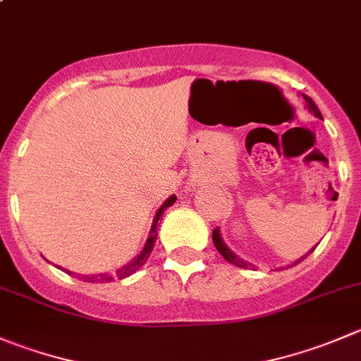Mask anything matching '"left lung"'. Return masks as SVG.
Instances as JSON below:
<instances>
[{"instance_id": "8db88e82", "label": "left lung", "mask_w": 361, "mask_h": 361, "mask_svg": "<svg viewBox=\"0 0 361 361\" xmlns=\"http://www.w3.org/2000/svg\"><path fill=\"white\" fill-rule=\"evenodd\" d=\"M303 100H305L307 102V107H309V111L310 113H314V116H317V118H321V113H319V109H317V106L316 104H314V100L310 99V97H307V95H303ZM212 238H213V243H215V247H216V250L220 252V254H222V257L226 259L227 262H231V264H234V266H238V268H254V264H250V262H247V261H243V259L241 257H238L236 254H234L233 250H231L229 247H227L226 243H224V240H222V236H220V231H219V227H216V229H213V233H212ZM317 247V245H316ZM314 247V248H316ZM312 248V250H314ZM312 250H309V254ZM309 254H305L303 255L302 259H305L307 255ZM302 259H298V261L295 262V264H298L300 261H302Z\"/></svg>"}]
</instances>
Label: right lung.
I'll return each instance as SVG.
<instances>
[{"instance_id": "obj_1", "label": "right lung", "mask_w": 361, "mask_h": 361, "mask_svg": "<svg viewBox=\"0 0 361 361\" xmlns=\"http://www.w3.org/2000/svg\"><path fill=\"white\" fill-rule=\"evenodd\" d=\"M174 201H176V195H171V197L166 199V202H164V204L160 206L159 212H157V215H155V219H153L152 231H149V236H148V240H146L145 247H142L141 254H139L135 259H132V261L128 262V264L121 266L120 269H116V275L99 274V275H77V277H79L80 281H84V282H92V284H100V282H111V281H114V279H120V281H121V279H127V277H130L132 274H135V271H137V269L141 268L142 264H145L146 259H148L149 254H152L153 247H155L157 234H159V233H157V224H159L160 216H162V213L166 212V209L169 208V206L174 204ZM63 271H66V269H63ZM66 274L72 275V271H66Z\"/></svg>"}]
</instances>
